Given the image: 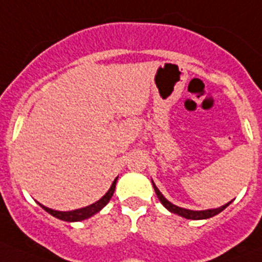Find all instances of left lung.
Masks as SVG:
<instances>
[{"mask_svg": "<svg viewBox=\"0 0 262 262\" xmlns=\"http://www.w3.org/2000/svg\"><path fill=\"white\" fill-rule=\"evenodd\" d=\"M152 185H154V189H155V193L156 195H158V199L160 200V203L163 204L164 207L167 208L168 211L171 212V213H177V215L182 216V217H185V219H193V220H200V219H209V217H212V216L217 215V213H220V212L223 211V209H226V208L231 204V201L230 203H227L226 205H223V207L220 208H215V209H205V211H190V209H185V208H181V207H177V205H174V204H171L170 201H168L166 197H164L162 193L159 191V189L156 187V185L154 182H152Z\"/></svg>", "mask_w": 262, "mask_h": 262, "instance_id": "left-lung-1", "label": "left lung"}]
</instances>
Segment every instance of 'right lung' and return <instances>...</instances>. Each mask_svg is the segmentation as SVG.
<instances>
[{"mask_svg":"<svg viewBox=\"0 0 262 262\" xmlns=\"http://www.w3.org/2000/svg\"><path fill=\"white\" fill-rule=\"evenodd\" d=\"M117 179H118V177L114 179V182L111 183L110 189H108V191H107L106 194L103 195L102 199L98 200L96 203L91 204V205H88V207L80 208V209H75V211H67V212L55 211V209H51V208L45 207V205H42V204H39V203L38 204L43 208V209H45V211L49 212L50 215H53L54 217H57V219H59V220H63V222H80V220H85V219H88V217H91V216H94L95 213H98V212L100 211L103 207H106V204L110 201V199L113 197V194H114Z\"/></svg>","mask_w":262,"mask_h":262,"instance_id":"1","label":"right lung"}]
</instances>
